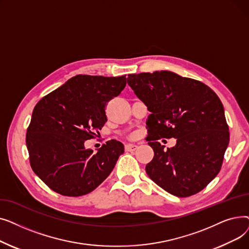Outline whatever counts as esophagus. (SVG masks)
Returning <instances> with one entry per match:
<instances>
[{
	"label": "esophagus",
	"instance_id": "1",
	"mask_svg": "<svg viewBox=\"0 0 249 249\" xmlns=\"http://www.w3.org/2000/svg\"><path fill=\"white\" fill-rule=\"evenodd\" d=\"M137 148L136 144H132V143H129V144L125 145V150L126 151H134Z\"/></svg>",
	"mask_w": 249,
	"mask_h": 249
}]
</instances>
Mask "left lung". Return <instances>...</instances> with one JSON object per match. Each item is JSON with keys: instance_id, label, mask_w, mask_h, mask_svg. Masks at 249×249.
Wrapping results in <instances>:
<instances>
[{"instance_id": "left-lung-1", "label": "left lung", "mask_w": 249, "mask_h": 249, "mask_svg": "<svg viewBox=\"0 0 249 249\" xmlns=\"http://www.w3.org/2000/svg\"><path fill=\"white\" fill-rule=\"evenodd\" d=\"M128 85L151 113L146 121L154 151L149 178L167 193L185 198L199 193L220 172L229 144L224 108L205 84L173 71L129 74ZM177 138L166 151L157 141Z\"/></svg>"}]
</instances>
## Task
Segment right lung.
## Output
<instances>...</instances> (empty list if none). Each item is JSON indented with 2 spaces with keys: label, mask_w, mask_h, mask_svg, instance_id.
Returning a JSON list of instances; mask_svg holds the SVG:
<instances>
[{
  "label": "right lung",
  "mask_w": 249,
  "mask_h": 249,
  "mask_svg": "<svg viewBox=\"0 0 249 249\" xmlns=\"http://www.w3.org/2000/svg\"><path fill=\"white\" fill-rule=\"evenodd\" d=\"M126 75L77 74L39 101L26 134L33 172L62 196L78 197L108 178L124 152L120 141L109 140L95 153L85 141L107 122V103L119 96Z\"/></svg>",
  "instance_id": "1"
}]
</instances>
